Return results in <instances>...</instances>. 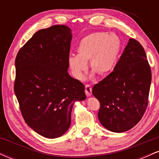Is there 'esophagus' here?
<instances>
[{
  "label": "esophagus",
  "mask_w": 159,
  "mask_h": 159,
  "mask_svg": "<svg viewBox=\"0 0 159 159\" xmlns=\"http://www.w3.org/2000/svg\"><path fill=\"white\" fill-rule=\"evenodd\" d=\"M85 93L87 96H90L92 95V87L90 84L85 86Z\"/></svg>",
  "instance_id": "obj_1"
}]
</instances>
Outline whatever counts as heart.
Returning a JSON list of instances; mask_svg holds the SVG:
<instances>
[{
	"instance_id": "b5f03b06",
	"label": "heart",
	"mask_w": 159,
	"mask_h": 159,
	"mask_svg": "<svg viewBox=\"0 0 159 159\" xmlns=\"http://www.w3.org/2000/svg\"><path fill=\"white\" fill-rule=\"evenodd\" d=\"M121 40L114 33L96 32L84 36L77 47L78 54L68 58L69 68L76 79L83 80L88 69L90 62L94 77L96 72L101 75H107L114 70L117 63Z\"/></svg>"
}]
</instances>
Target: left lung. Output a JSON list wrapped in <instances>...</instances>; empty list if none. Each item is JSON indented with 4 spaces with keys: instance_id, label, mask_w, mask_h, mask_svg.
Here are the masks:
<instances>
[{
    "instance_id": "8db88e82",
    "label": "left lung",
    "mask_w": 159,
    "mask_h": 159,
    "mask_svg": "<svg viewBox=\"0 0 159 159\" xmlns=\"http://www.w3.org/2000/svg\"><path fill=\"white\" fill-rule=\"evenodd\" d=\"M151 80L145 51L131 38L114 71L93 87L100 102L98 117L102 125L117 133L134 127L147 109Z\"/></svg>"
}]
</instances>
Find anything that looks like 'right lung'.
Listing matches in <instances>:
<instances>
[{
	"instance_id": "obj_1",
	"label": "right lung",
	"mask_w": 159,
	"mask_h": 159,
	"mask_svg": "<svg viewBox=\"0 0 159 159\" xmlns=\"http://www.w3.org/2000/svg\"><path fill=\"white\" fill-rule=\"evenodd\" d=\"M72 30L65 25L42 29L16 58L14 91L25 123L47 138L63 135L75 102L86 99L84 85L68 73Z\"/></svg>"
}]
</instances>
